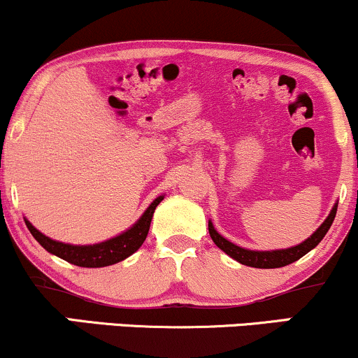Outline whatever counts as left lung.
<instances>
[{
  "label": "left lung",
  "mask_w": 358,
  "mask_h": 358,
  "mask_svg": "<svg viewBox=\"0 0 358 358\" xmlns=\"http://www.w3.org/2000/svg\"><path fill=\"white\" fill-rule=\"evenodd\" d=\"M336 207L338 205L335 203V207L331 208L330 215L324 219V222L316 229L315 234H311L310 237L301 244L294 245V248L287 249H278V250H249L244 248H239V245L232 244L231 241L224 239L219 232L215 231V227L212 225V222L208 220V232H210L212 241L215 242V245L219 249L224 250L227 256L236 259L237 262L244 266H250V268H259V269H274V268H282V266L291 264V262L298 261L299 257H303L305 254L310 252L311 249H315L316 245L322 242V239L327 236L328 229L334 224V219L336 215Z\"/></svg>",
  "instance_id": "obj_1"
}]
</instances>
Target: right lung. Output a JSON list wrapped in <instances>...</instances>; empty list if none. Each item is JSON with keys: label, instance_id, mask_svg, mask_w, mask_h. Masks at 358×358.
Wrapping results in <instances>:
<instances>
[{"label": "right lung", "instance_id": "obj_1", "mask_svg": "<svg viewBox=\"0 0 358 358\" xmlns=\"http://www.w3.org/2000/svg\"><path fill=\"white\" fill-rule=\"evenodd\" d=\"M162 200L163 195L155 199L153 203L146 208L141 217H139L136 224L131 229H127L126 232L119 234V236L113 237V239L109 241L99 242V244L92 245H72L65 244V242L53 241L50 237L43 236L40 231H36L27 219H24V224H27L31 236L38 241V244L50 254H55L57 257L64 259V261L71 262V264L80 266V268H104V266H110L116 264V262L124 261L126 257H129L131 254H134L139 248H141V244L145 242L148 236V231H150V224L151 219H153L155 208L158 207V203L162 202Z\"/></svg>", "mask_w": 358, "mask_h": 358}]
</instances>
